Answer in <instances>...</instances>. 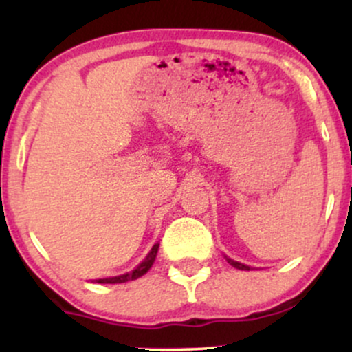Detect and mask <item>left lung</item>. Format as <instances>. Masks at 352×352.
I'll return each mask as SVG.
<instances>
[{
    "mask_svg": "<svg viewBox=\"0 0 352 352\" xmlns=\"http://www.w3.org/2000/svg\"><path fill=\"white\" fill-rule=\"evenodd\" d=\"M227 258V261L230 265L233 266V268H238V270H246V272H248L250 270V266L248 265H243V263H240V261H235V260H232V258H228V256H225Z\"/></svg>",
    "mask_w": 352,
    "mask_h": 352,
    "instance_id": "left-lung-1",
    "label": "left lung"
}]
</instances>
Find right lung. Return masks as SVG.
<instances>
[{
	"mask_svg": "<svg viewBox=\"0 0 352 352\" xmlns=\"http://www.w3.org/2000/svg\"><path fill=\"white\" fill-rule=\"evenodd\" d=\"M157 252H159V243H155L152 246V250L148 252L147 256L144 258V261L140 263L137 268L132 270V272L125 273V274H120V276H112V278H100V280H96V283H102V285H116V283H125V281H132V280H137V278H140L142 274H145L148 272V270L152 268L153 261H155V256H157Z\"/></svg>",
	"mask_w": 352,
	"mask_h": 352,
	"instance_id": "add662e5",
	"label": "right lung"
}]
</instances>
